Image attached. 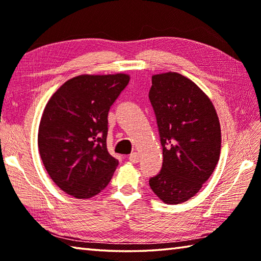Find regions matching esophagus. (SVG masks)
Masks as SVG:
<instances>
[{
	"label": "esophagus",
	"mask_w": 261,
	"mask_h": 261,
	"mask_svg": "<svg viewBox=\"0 0 261 261\" xmlns=\"http://www.w3.org/2000/svg\"><path fill=\"white\" fill-rule=\"evenodd\" d=\"M129 160H130L132 163L139 162V155H138V153H136V152L131 153L130 155H129Z\"/></svg>",
	"instance_id": "obj_1"
}]
</instances>
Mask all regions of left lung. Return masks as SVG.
Returning a JSON list of instances; mask_svg holds the SVG:
<instances>
[{"instance_id": "left-lung-1", "label": "left lung", "mask_w": 261, "mask_h": 261, "mask_svg": "<svg viewBox=\"0 0 261 261\" xmlns=\"http://www.w3.org/2000/svg\"><path fill=\"white\" fill-rule=\"evenodd\" d=\"M148 98L163 154L161 170L149 178V187L166 204H180L199 191L219 161L218 115L204 92L176 72L153 76Z\"/></svg>"}]
</instances>
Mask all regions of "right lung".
<instances>
[{
    "instance_id": "add662e5",
    "label": "right lung",
    "mask_w": 261,
    "mask_h": 261,
    "mask_svg": "<svg viewBox=\"0 0 261 261\" xmlns=\"http://www.w3.org/2000/svg\"><path fill=\"white\" fill-rule=\"evenodd\" d=\"M124 73L74 77L43 110L38 145L47 173L65 193L87 199L107 187L118 165L108 153V113L129 84Z\"/></svg>"
}]
</instances>
